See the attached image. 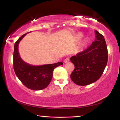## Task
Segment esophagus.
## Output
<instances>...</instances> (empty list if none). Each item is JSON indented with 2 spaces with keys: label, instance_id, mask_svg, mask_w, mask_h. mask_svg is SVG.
<instances>
[{
  "label": "esophagus",
  "instance_id": "34e87169",
  "mask_svg": "<svg viewBox=\"0 0 120 120\" xmlns=\"http://www.w3.org/2000/svg\"><path fill=\"white\" fill-rule=\"evenodd\" d=\"M69 58H67L66 59H65L64 60V63H67V62H68L69 61Z\"/></svg>",
  "mask_w": 120,
  "mask_h": 120
}]
</instances>
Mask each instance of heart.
Wrapping results in <instances>:
<instances>
[{
    "label": "heart",
    "instance_id": "1",
    "mask_svg": "<svg viewBox=\"0 0 120 120\" xmlns=\"http://www.w3.org/2000/svg\"><path fill=\"white\" fill-rule=\"evenodd\" d=\"M82 34H78V35H77V38H78V39H80L81 38H82Z\"/></svg>",
    "mask_w": 120,
    "mask_h": 120
}]
</instances>
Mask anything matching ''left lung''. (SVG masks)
<instances>
[{
  "label": "left lung",
  "instance_id": "left-lung-1",
  "mask_svg": "<svg viewBox=\"0 0 120 120\" xmlns=\"http://www.w3.org/2000/svg\"><path fill=\"white\" fill-rule=\"evenodd\" d=\"M96 39L86 50L72 56L75 69L70 78L75 84L85 86L96 82L102 75L108 60V51L103 35L95 30Z\"/></svg>",
  "mask_w": 120,
  "mask_h": 120
}]
</instances>
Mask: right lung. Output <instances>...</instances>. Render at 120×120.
Returning <instances> with one entry per match:
<instances>
[{"label": "right lung", "mask_w": 120, "mask_h": 120, "mask_svg": "<svg viewBox=\"0 0 120 120\" xmlns=\"http://www.w3.org/2000/svg\"><path fill=\"white\" fill-rule=\"evenodd\" d=\"M20 37L14 45L13 66L15 74L23 84L32 90H40L45 88L50 83L54 68L62 65V62L42 66H32L24 62L20 57L19 44L26 35Z\"/></svg>", "instance_id": "right-lung-1"}]
</instances>
